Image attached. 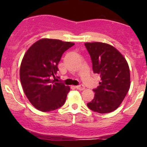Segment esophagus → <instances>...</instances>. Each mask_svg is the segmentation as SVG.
Listing matches in <instances>:
<instances>
[{
  "instance_id": "obj_1",
  "label": "esophagus",
  "mask_w": 147,
  "mask_h": 147,
  "mask_svg": "<svg viewBox=\"0 0 147 147\" xmlns=\"http://www.w3.org/2000/svg\"><path fill=\"white\" fill-rule=\"evenodd\" d=\"M75 88L79 90H83L85 89V87H84V86L82 85V84H80V85H79V86H76Z\"/></svg>"
}]
</instances>
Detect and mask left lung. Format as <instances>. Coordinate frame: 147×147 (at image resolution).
<instances>
[{
    "instance_id": "left-lung-1",
    "label": "left lung",
    "mask_w": 147,
    "mask_h": 147,
    "mask_svg": "<svg viewBox=\"0 0 147 147\" xmlns=\"http://www.w3.org/2000/svg\"><path fill=\"white\" fill-rule=\"evenodd\" d=\"M94 73L101 77L99 86L93 89L95 97L87 106L99 113H109L117 109L130 88V70L125 58L116 48L107 43H86Z\"/></svg>"
}]
</instances>
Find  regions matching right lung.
Returning a JSON list of instances; mask_svg holds the SVG:
<instances>
[{
  "label": "right lung",
  "instance_id": "1",
  "mask_svg": "<svg viewBox=\"0 0 147 147\" xmlns=\"http://www.w3.org/2000/svg\"><path fill=\"white\" fill-rule=\"evenodd\" d=\"M74 45L58 39L42 38L25 54L20 68L21 83L26 97L38 110L55 111L65 103L70 87L56 82L55 78L62 55Z\"/></svg>",
  "mask_w": 147,
  "mask_h": 147
}]
</instances>
